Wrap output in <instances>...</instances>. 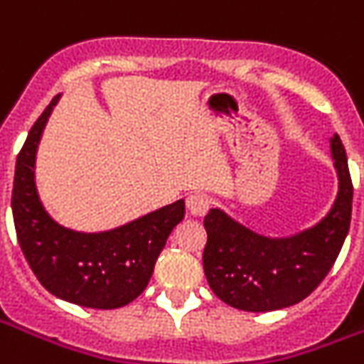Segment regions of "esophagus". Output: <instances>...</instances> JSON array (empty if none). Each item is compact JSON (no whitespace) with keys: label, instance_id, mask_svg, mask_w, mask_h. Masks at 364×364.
<instances>
[{"label":"esophagus","instance_id":"34e87169","mask_svg":"<svg viewBox=\"0 0 364 364\" xmlns=\"http://www.w3.org/2000/svg\"><path fill=\"white\" fill-rule=\"evenodd\" d=\"M187 208L193 216H205L210 208V198L203 195V193H193L187 198Z\"/></svg>","mask_w":364,"mask_h":364}]
</instances>
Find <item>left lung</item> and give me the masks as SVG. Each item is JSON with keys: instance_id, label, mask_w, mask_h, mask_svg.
<instances>
[{"instance_id": "obj_1", "label": "left lung", "mask_w": 364, "mask_h": 364, "mask_svg": "<svg viewBox=\"0 0 364 364\" xmlns=\"http://www.w3.org/2000/svg\"><path fill=\"white\" fill-rule=\"evenodd\" d=\"M331 158L339 177L333 208L314 228L271 240L213 208L205 216L203 267L222 302L245 312H271L298 304L312 294L341 252L351 224L353 183L339 136L331 138Z\"/></svg>"}]
</instances>
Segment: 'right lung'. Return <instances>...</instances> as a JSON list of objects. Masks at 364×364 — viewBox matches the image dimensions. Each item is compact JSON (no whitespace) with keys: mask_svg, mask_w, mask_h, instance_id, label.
I'll list each match as a JSON object with an SVG mask.
<instances>
[{"mask_svg":"<svg viewBox=\"0 0 364 364\" xmlns=\"http://www.w3.org/2000/svg\"><path fill=\"white\" fill-rule=\"evenodd\" d=\"M60 95L38 117L15 166L11 208L25 259L44 289L72 304L112 310L148 287L167 236L185 216L177 200L111 232L83 234L60 226L44 210L35 185L36 148Z\"/></svg>","mask_w":364,"mask_h":364,"instance_id":"obj_1","label":"right lung"}]
</instances>
